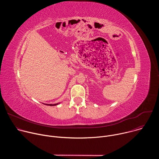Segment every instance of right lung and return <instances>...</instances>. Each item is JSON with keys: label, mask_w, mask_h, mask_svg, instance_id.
Segmentation results:
<instances>
[{"label": "right lung", "mask_w": 159, "mask_h": 159, "mask_svg": "<svg viewBox=\"0 0 159 159\" xmlns=\"http://www.w3.org/2000/svg\"><path fill=\"white\" fill-rule=\"evenodd\" d=\"M57 104H58V103H57V104H46V105H48V106H56V105H57Z\"/></svg>", "instance_id": "obj_1"}]
</instances>
